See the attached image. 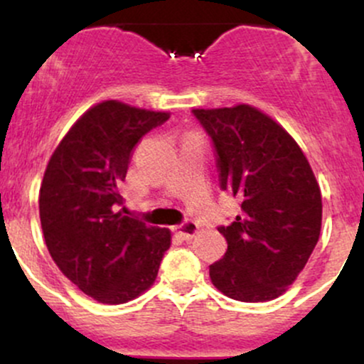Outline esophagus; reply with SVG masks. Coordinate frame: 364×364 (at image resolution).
Returning a JSON list of instances; mask_svg holds the SVG:
<instances>
[{
  "label": "esophagus",
  "instance_id": "esophagus-1",
  "mask_svg": "<svg viewBox=\"0 0 364 364\" xmlns=\"http://www.w3.org/2000/svg\"><path fill=\"white\" fill-rule=\"evenodd\" d=\"M176 232L183 237V240H191V237H193L196 232H198V224H196L195 220L188 219L183 224L178 225Z\"/></svg>",
  "mask_w": 364,
  "mask_h": 364
}]
</instances>
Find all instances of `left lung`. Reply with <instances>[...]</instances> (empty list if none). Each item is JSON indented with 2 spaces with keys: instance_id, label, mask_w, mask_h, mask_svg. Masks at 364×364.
<instances>
[{
  "instance_id": "1",
  "label": "left lung",
  "mask_w": 364,
  "mask_h": 364,
  "mask_svg": "<svg viewBox=\"0 0 364 364\" xmlns=\"http://www.w3.org/2000/svg\"><path fill=\"white\" fill-rule=\"evenodd\" d=\"M214 144L219 183L241 200V214L219 232L228 252L210 281L245 303L279 298L296 281L321 229V193L294 139L248 104L193 109Z\"/></svg>"
}]
</instances>
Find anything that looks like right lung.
<instances>
[{
	"instance_id": "add662e5",
	"label": "right lung",
	"mask_w": 364,
	"mask_h": 364,
	"mask_svg": "<svg viewBox=\"0 0 364 364\" xmlns=\"http://www.w3.org/2000/svg\"><path fill=\"white\" fill-rule=\"evenodd\" d=\"M169 119L104 101L83 112L46 168L39 215L54 263L95 301L121 304L156 281L171 231L124 215L121 183L135 145Z\"/></svg>"
}]
</instances>
